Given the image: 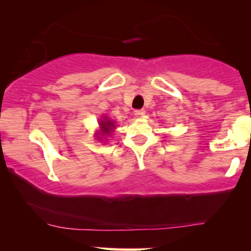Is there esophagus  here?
<instances>
[{"label": "esophagus", "instance_id": "1", "mask_svg": "<svg viewBox=\"0 0 251 251\" xmlns=\"http://www.w3.org/2000/svg\"><path fill=\"white\" fill-rule=\"evenodd\" d=\"M144 114H145V111H144V109H137V111H134L135 117H142Z\"/></svg>", "mask_w": 251, "mask_h": 251}]
</instances>
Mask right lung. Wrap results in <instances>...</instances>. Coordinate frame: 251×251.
Instances as JSON below:
<instances>
[{"label": "right lung", "mask_w": 251, "mask_h": 251, "mask_svg": "<svg viewBox=\"0 0 251 251\" xmlns=\"http://www.w3.org/2000/svg\"><path fill=\"white\" fill-rule=\"evenodd\" d=\"M100 126H101V129H102V132L105 134H108L109 135V133H111V129L113 128V123L112 122H107V120H106V122H101L100 123Z\"/></svg>", "instance_id": "add662e5"}]
</instances>
